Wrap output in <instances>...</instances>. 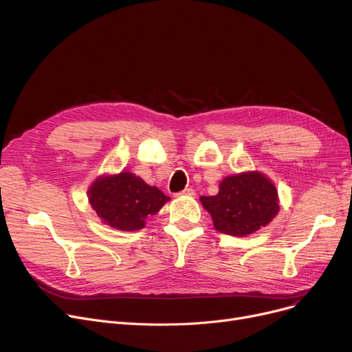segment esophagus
Returning a JSON list of instances; mask_svg holds the SVG:
<instances>
[{
    "label": "esophagus",
    "mask_w": 352,
    "mask_h": 352,
    "mask_svg": "<svg viewBox=\"0 0 352 352\" xmlns=\"http://www.w3.org/2000/svg\"><path fill=\"white\" fill-rule=\"evenodd\" d=\"M178 195H181V197H194V195H195V190H192V188H186L184 191H181Z\"/></svg>",
    "instance_id": "obj_1"
}]
</instances>
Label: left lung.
<instances>
[{
  "instance_id": "8db88e82",
  "label": "left lung",
  "mask_w": 352,
  "mask_h": 352,
  "mask_svg": "<svg viewBox=\"0 0 352 352\" xmlns=\"http://www.w3.org/2000/svg\"><path fill=\"white\" fill-rule=\"evenodd\" d=\"M199 201L211 214L215 230L234 236H245L268 226L280 211L275 186L258 171L226 177L217 195Z\"/></svg>"
}]
</instances>
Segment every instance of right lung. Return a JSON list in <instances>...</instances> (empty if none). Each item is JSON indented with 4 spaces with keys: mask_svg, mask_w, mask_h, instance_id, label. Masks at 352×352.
I'll use <instances>...</instances> for the list:
<instances>
[{
    "mask_svg": "<svg viewBox=\"0 0 352 352\" xmlns=\"http://www.w3.org/2000/svg\"><path fill=\"white\" fill-rule=\"evenodd\" d=\"M88 201L102 223L121 231L145 227V218L157 214L170 197L133 173L97 178L88 188Z\"/></svg>",
    "mask_w": 352,
    "mask_h": 352,
    "instance_id": "obj_1",
    "label": "right lung"
}]
</instances>
